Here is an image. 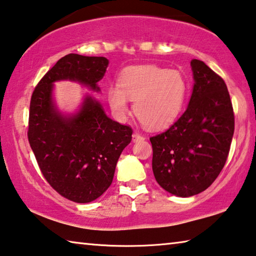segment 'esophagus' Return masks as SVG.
I'll list each match as a JSON object with an SVG mask.
<instances>
[{
  "mask_svg": "<svg viewBox=\"0 0 256 256\" xmlns=\"http://www.w3.org/2000/svg\"><path fill=\"white\" fill-rule=\"evenodd\" d=\"M132 139H133V142H138V141H142L144 140V136L142 134H140V133H133L132 136Z\"/></svg>",
  "mask_w": 256,
  "mask_h": 256,
  "instance_id": "obj_1",
  "label": "esophagus"
}]
</instances>
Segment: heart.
I'll use <instances>...</instances> for the list:
<instances>
[{
  "label": "heart",
  "instance_id": "heart-1",
  "mask_svg": "<svg viewBox=\"0 0 256 256\" xmlns=\"http://www.w3.org/2000/svg\"><path fill=\"white\" fill-rule=\"evenodd\" d=\"M188 85L178 70H168L154 64L128 67L120 72L118 84L108 88L107 99L118 116L128 112V100L133 112L146 126L154 130L168 128L184 109Z\"/></svg>",
  "mask_w": 256,
  "mask_h": 256
}]
</instances>
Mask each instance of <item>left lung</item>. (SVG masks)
I'll return each mask as SVG.
<instances>
[{
    "mask_svg": "<svg viewBox=\"0 0 256 256\" xmlns=\"http://www.w3.org/2000/svg\"><path fill=\"white\" fill-rule=\"evenodd\" d=\"M194 90L188 108L171 128L150 138L152 172L162 188L180 197L216 181L229 155L234 114L224 80L192 59Z\"/></svg>",
    "mask_w": 256,
    "mask_h": 256,
    "instance_id": "1",
    "label": "left lung"
}]
</instances>
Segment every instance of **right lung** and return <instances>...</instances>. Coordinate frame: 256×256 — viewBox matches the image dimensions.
<instances>
[{
  "label": "right lung",
  "instance_id": "obj_1",
  "mask_svg": "<svg viewBox=\"0 0 256 256\" xmlns=\"http://www.w3.org/2000/svg\"><path fill=\"white\" fill-rule=\"evenodd\" d=\"M107 66L104 56L70 54L40 78L32 94L27 132L30 148L48 184L75 202H90L109 188L133 130L107 117L91 96L84 99L76 115L62 116L52 101V84L70 80L99 91Z\"/></svg>",
  "mask_w": 256,
  "mask_h": 256
}]
</instances>
